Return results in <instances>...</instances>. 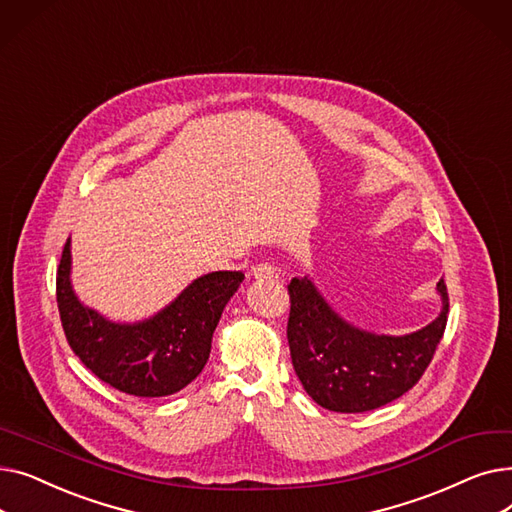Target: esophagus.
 Instances as JSON below:
<instances>
[{
	"label": "esophagus",
	"mask_w": 512,
	"mask_h": 512,
	"mask_svg": "<svg viewBox=\"0 0 512 512\" xmlns=\"http://www.w3.org/2000/svg\"><path fill=\"white\" fill-rule=\"evenodd\" d=\"M251 276L255 280H276L278 278V270H276L274 265H270V263H259V265H255L253 270H251Z\"/></svg>",
	"instance_id": "obj_1"
}]
</instances>
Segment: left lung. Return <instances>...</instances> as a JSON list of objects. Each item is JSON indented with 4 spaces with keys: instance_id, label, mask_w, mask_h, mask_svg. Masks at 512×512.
<instances>
[{
    "instance_id": "left-lung-1",
    "label": "left lung",
    "mask_w": 512,
    "mask_h": 512,
    "mask_svg": "<svg viewBox=\"0 0 512 512\" xmlns=\"http://www.w3.org/2000/svg\"><path fill=\"white\" fill-rule=\"evenodd\" d=\"M442 309L417 332L390 336L353 326L324 299L315 282L292 278L288 346L294 371L319 407L336 413L380 409L409 392L432 361L448 319L444 280L436 286Z\"/></svg>"
}]
</instances>
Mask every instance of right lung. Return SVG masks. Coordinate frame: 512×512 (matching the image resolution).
<instances>
[{
  "label": "right lung",
  "mask_w": 512,
  "mask_h": 512,
  "mask_svg": "<svg viewBox=\"0 0 512 512\" xmlns=\"http://www.w3.org/2000/svg\"><path fill=\"white\" fill-rule=\"evenodd\" d=\"M70 272L68 238L58 267L56 292L70 348L99 380L141 398L176 394L197 378L209 359L211 336L222 311L245 280L242 272L199 276L155 315L126 324L80 303Z\"/></svg>",
  "instance_id": "right-lung-1"
}]
</instances>
